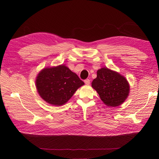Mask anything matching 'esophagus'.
Returning <instances> with one entry per match:
<instances>
[{"mask_svg":"<svg viewBox=\"0 0 159 159\" xmlns=\"http://www.w3.org/2000/svg\"><path fill=\"white\" fill-rule=\"evenodd\" d=\"M84 82H85V84H86V85H89V84H90V80H89V79H86V80H84Z\"/></svg>","mask_w":159,"mask_h":159,"instance_id":"34e87169","label":"esophagus"}]
</instances>
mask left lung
<instances>
[{"instance_id":"1","label":"left lung","mask_w":159,"mask_h":159,"mask_svg":"<svg viewBox=\"0 0 159 159\" xmlns=\"http://www.w3.org/2000/svg\"><path fill=\"white\" fill-rule=\"evenodd\" d=\"M92 86L96 90L103 102L111 107L122 104L130 91L126 78L107 67L98 70L97 78L93 80Z\"/></svg>"}]
</instances>
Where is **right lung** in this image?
Wrapping results in <instances>:
<instances>
[{
    "label": "right lung",
    "instance_id": "right-lung-1",
    "mask_svg": "<svg viewBox=\"0 0 159 159\" xmlns=\"http://www.w3.org/2000/svg\"><path fill=\"white\" fill-rule=\"evenodd\" d=\"M84 84L75 73L64 65L43 70L36 79V87L40 96L54 106H61Z\"/></svg>",
    "mask_w": 159,
    "mask_h": 159
}]
</instances>
